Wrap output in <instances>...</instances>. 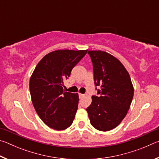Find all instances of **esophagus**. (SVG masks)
I'll return each instance as SVG.
<instances>
[{"label": "esophagus", "instance_id": "obj_1", "mask_svg": "<svg viewBox=\"0 0 159 159\" xmlns=\"http://www.w3.org/2000/svg\"><path fill=\"white\" fill-rule=\"evenodd\" d=\"M79 98H83V97L85 96L84 94H81V93H79Z\"/></svg>", "mask_w": 159, "mask_h": 159}]
</instances>
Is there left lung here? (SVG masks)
<instances>
[{
  "label": "left lung",
  "instance_id": "8db88e82",
  "mask_svg": "<svg viewBox=\"0 0 159 159\" xmlns=\"http://www.w3.org/2000/svg\"><path fill=\"white\" fill-rule=\"evenodd\" d=\"M88 53L93 62L95 85L101 89L98 90V96H92V103L86 111L94 128L111 130L127 114L133 98V86L128 72L118 59L101 50H88Z\"/></svg>",
  "mask_w": 159,
  "mask_h": 159
}]
</instances>
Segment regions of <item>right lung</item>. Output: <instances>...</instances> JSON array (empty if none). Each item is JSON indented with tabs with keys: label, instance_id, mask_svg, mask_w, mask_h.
<instances>
[{
	"label": "right lung",
	"instance_id": "add662e5",
	"mask_svg": "<svg viewBox=\"0 0 159 159\" xmlns=\"http://www.w3.org/2000/svg\"><path fill=\"white\" fill-rule=\"evenodd\" d=\"M87 51L51 52L43 57L31 75L29 90L32 103L41 119L54 130H65L73 123L79 95L64 90L63 83Z\"/></svg>",
	"mask_w": 159,
	"mask_h": 159
}]
</instances>
